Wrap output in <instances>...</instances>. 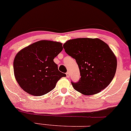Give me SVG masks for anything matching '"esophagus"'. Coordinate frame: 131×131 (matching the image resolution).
Here are the masks:
<instances>
[{"mask_svg": "<svg viewBox=\"0 0 131 131\" xmlns=\"http://www.w3.org/2000/svg\"><path fill=\"white\" fill-rule=\"evenodd\" d=\"M66 74H67V78H69V77H70V72H67V73H66Z\"/></svg>", "mask_w": 131, "mask_h": 131, "instance_id": "34e87169", "label": "esophagus"}]
</instances>
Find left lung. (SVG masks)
<instances>
[{"instance_id": "8db88e82", "label": "left lung", "mask_w": 131, "mask_h": 131, "mask_svg": "<svg viewBox=\"0 0 131 131\" xmlns=\"http://www.w3.org/2000/svg\"><path fill=\"white\" fill-rule=\"evenodd\" d=\"M66 53L75 60L81 79L71 82L75 90L85 95L100 93L111 82L117 61L107 44L99 38L72 39L63 45Z\"/></svg>"}]
</instances>
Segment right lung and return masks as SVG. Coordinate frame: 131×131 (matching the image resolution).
I'll list each match as a JSON object with an SVG mask.
<instances>
[{
	"mask_svg": "<svg viewBox=\"0 0 131 131\" xmlns=\"http://www.w3.org/2000/svg\"><path fill=\"white\" fill-rule=\"evenodd\" d=\"M63 50L62 43L48 40L35 42L20 50L13 61L14 74L22 89L37 96L54 89L66 74L53 61Z\"/></svg>",
	"mask_w": 131,
	"mask_h": 131,
	"instance_id": "right-lung-1",
	"label": "right lung"
}]
</instances>
